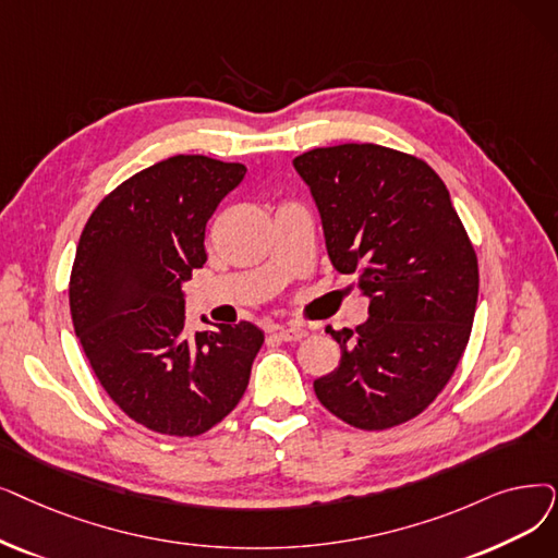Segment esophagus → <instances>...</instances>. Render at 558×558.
I'll return each mask as SVG.
<instances>
[{
  "mask_svg": "<svg viewBox=\"0 0 558 558\" xmlns=\"http://www.w3.org/2000/svg\"><path fill=\"white\" fill-rule=\"evenodd\" d=\"M307 335V328L303 326H278L276 328V337L282 339V342H299Z\"/></svg>",
  "mask_w": 558,
  "mask_h": 558,
  "instance_id": "34e87169",
  "label": "esophagus"
}]
</instances>
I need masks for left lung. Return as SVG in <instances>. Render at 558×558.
Wrapping results in <instances>:
<instances>
[{"instance_id": "1", "label": "left lung", "mask_w": 558, "mask_h": 558, "mask_svg": "<svg viewBox=\"0 0 558 558\" xmlns=\"http://www.w3.org/2000/svg\"><path fill=\"white\" fill-rule=\"evenodd\" d=\"M317 203L328 257L355 274L369 319L326 332L339 365L314 380L317 399L355 428L417 417L442 392L472 332L478 264L433 168L374 143L317 148L294 159Z\"/></svg>"}]
</instances>
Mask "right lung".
I'll return each mask as SVG.
<instances>
[{"mask_svg":"<svg viewBox=\"0 0 558 558\" xmlns=\"http://www.w3.org/2000/svg\"><path fill=\"white\" fill-rule=\"evenodd\" d=\"M244 163L178 155L95 207L70 276V314L90 367L136 424L193 438L244 397L264 332L241 322L189 335L184 289L203 269L205 228Z\"/></svg>","mask_w":558,"mask_h":558,"instance_id":"right-lung-1","label":"right lung"}]
</instances>
